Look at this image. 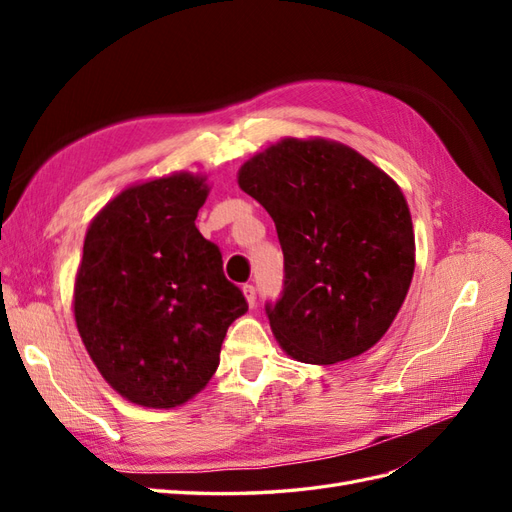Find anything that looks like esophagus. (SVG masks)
<instances>
[{
    "label": "esophagus",
    "instance_id": "1",
    "mask_svg": "<svg viewBox=\"0 0 512 512\" xmlns=\"http://www.w3.org/2000/svg\"><path fill=\"white\" fill-rule=\"evenodd\" d=\"M241 290H243V297H245L247 305L254 307V303H256V288L252 284H245Z\"/></svg>",
    "mask_w": 512,
    "mask_h": 512
}]
</instances>
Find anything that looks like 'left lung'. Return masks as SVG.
Masks as SVG:
<instances>
[{"instance_id": "obj_1", "label": "left lung", "mask_w": 512, "mask_h": 512, "mask_svg": "<svg viewBox=\"0 0 512 512\" xmlns=\"http://www.w3.org/2000/svg\"><path fill=\"white\" fill-rule=\"evenodd\" d=\"M239 188L273 218L284 292L267 305L294 361L333 365L376 346L414 275V230L399 185L329 138H282L239 168Z\"/></svg>"}]
</instances>
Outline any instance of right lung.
Here are the masks:
<instances>
[{"label":"right lung","instance_id":"obj_1","mask_svg":"<svg viewBox=\"0 0 512 512\" xmlns=\"http://www.w3.org/2000/svg\"><path fill=\"white\" fill-rule=\"evenodd\" d=\"M205 175L128 185L91 220L74 277V320L102 378L143 408H177L220 365L232 322L247 312L222 254L194 220Z\"/></svg>","mask_w":512,"mask_h":512}]
</instances>
